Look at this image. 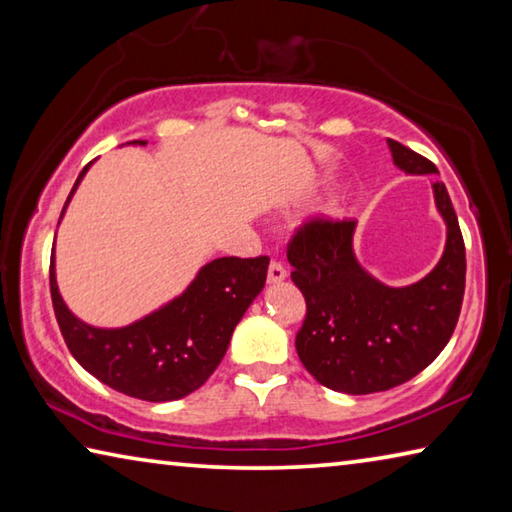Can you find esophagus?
<instances>
[{
  "label": "esophagus",
  "mask_w": 512,
  "mask_h": 512,
  "mask_svg": "<svg viewBox=\"0 0 512 512\" xmlns=\"http://www.w3.org/2000/svg\"><path fill=\"white\" fill-rule=\"evenodd\" d=\"M284 277H287V268H284L280 262H271V266H268V282L280 284L284 282Z\"/></svg>",
  "instance_id": "34e87169"
}]
</instances>
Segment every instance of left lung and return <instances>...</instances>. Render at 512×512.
<instances>
[{
  "mask_svg": "<svg viewBox=\"0 0 512 512\" xmlns=\"http://www.w3.org/2000/svg\"><path fill=\"white\" fill-rule=\"evenodd\" d=\"M397 169L436 173V164L388 140ZM433 201L447 225L440 262L409 287H388L354 255L357 221L314 219L289 244L291 280L307 302L296 336L302 366L332 391L368 395L418 375L452 339L465 293V244L443 183Z\"/></svg>",
  "mask_w": 512,
  "mask_h": 512,
  "instance_id": "obj_1",
  "label": "left lung"
}]
</instances>
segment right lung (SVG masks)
<instances>
[{"label": "right lung", "mask_w": 512, "mask_h": 512, "mask_svg": "<svg viewBox=\"0 0 512 512\" xmlns=\"http://www.w3.org/2000/svg\"><path fill=\"white\" fill-rule=\"evenodd\" d=\"M133 144L144 146L146 140ZM85 171L88 167L76 178L60 219ZM266 271L264 255L212 259L180 296L126 327H94L69 311L58 291L56 255H51L49 287L67 348L90 375L137 400L171 402L201 388L219 366L237 323L264 289Z\"/></svg>", "instance_id": "1"}]
</instances>
